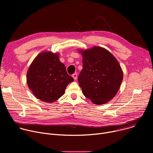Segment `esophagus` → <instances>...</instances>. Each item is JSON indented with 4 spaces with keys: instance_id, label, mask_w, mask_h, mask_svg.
<instances>
[{
    "instance_id": "34e87169",
    "label": "esophagus",
    "mask_w": 153,
    "mask_h": 153,
    "mask_svg": "<svg viewBox=\"0 0 153 153\" xmlns=\"http://www.w3.org/2000/svg\"><path fill=\"white\" fill-rule=\"evenodd\" d=\"M73 79L76 80L77 79V74L76 73L73 74Z\"/></svg>"
}]
</instances>
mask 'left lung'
Here are the masks:
<instances>
[{
  "label": "left lung",
  "instance_id": "8db88e82",
  "mask_svg": "<svg viewBox=\"0 0 153 153\" xmlns=\"http://www.w3.org/2000/svg\"><path fill=\"white\" fill-rule=\"evenodd\" d=\"M77 51L83 58V69L78 80L83 95L96 105L107 103L116 96L123 80L119 63L102 47Z\"/></svg>",
  "mask_w": 153,
  "mask_h": 153
}]
</instances>
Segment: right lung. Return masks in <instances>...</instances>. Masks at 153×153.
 Returning <instances> with one entry per match:
<instances>
[{
    "label": "right lung",
    "instance_id": "add662e5",
    "mask_svg": "<svg viewBox=\"0 0 153 153\" xmlns=\"http://www.w3.org/2000/svg\"><path fill=\"white\" fill-rule=\"evenodd\" d=\"M74 79L59 60V54L42 51L28 70L27 82L34 96L42 102L53 103L62 96L67 86Z\"/></svg>",
    "mask_w": 153,
    "mask_h": 153
}]
</instances>
